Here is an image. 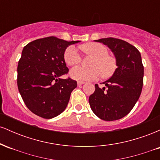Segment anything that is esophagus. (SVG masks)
Returning a JSON list of instances; mask_svg holds the SVG:
<instances>
[{"mask_svg":"<svg viewBox=\"0 0 160 160\" xmlns=\"http://www.w3.org/2000/svg\"><path fill=\"white\" fill-rule=\"evenodd\" d=\"M83 83H84V82H82V81H78V86L82 85V84H83Z\"/></svg>","mask_w":160,"mask_h":160,"instance_id":"obj_1","label":"esophagus"}]
</instances>
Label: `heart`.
I'll return each mask as SVG.
<instances>
[{
	"label": "heart",
	"instance_id": "obj_1",
	"mask_svg": "<svg viewBox=\"0 0 160 160\" xmlns=\"http://www.w3.org/2000/svg\"><path fill=\"white\" fill-rule=\"evenodd\" d=\"M81 49L84 52L96 57L92 66L93 68H86L81 66H76L70 71V76L80 81L92 80L98 78L102 71L104 76H109L116 68V62L113 57L108 56V49L105 46L99 43H89L83 45ZM65 61L68 65H76L80 63L82 55L78 47L70 46L66 49L64 55Z\"/></svg>",
	"mask_w": 160,
	"mask_h": 160
}]
</instances>
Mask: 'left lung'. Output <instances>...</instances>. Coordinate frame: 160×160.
I'll list each match as a JSON object with an SVG mask.
<instances>
[{"instance_id":"1","label":"left lung","mask_w":160,"mask_h":160,"mask_svg":"<svg viewBox=\"0 0 160 160\" xmlns=\"http://www.w3.org/2000/svg\"><path fill=\"white\" fill-rule=\"evenodd\" d=\"M108 46L114 54L117 68L112 77L89 98L92 111L106 121L120 120L132 111L141 93L144 66L141 53L128 42L113 38L95 40Z\"/></svg>"}]
</instances>
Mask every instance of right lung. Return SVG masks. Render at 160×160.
<instances>
[{
  "instance_id": "right-lung-1",
  "label": "right lung",
  "mask_w": 160,
  "mask_h": 160,
  "mask_svg": "<svg viewBox=\"0 0 160 160\" xmlns=\"http://www.w3.org/2000/svg\"><path fill=\"white\" fill-rule=\"evenodd\" d=\"M79 42L48 37L30 42L23 48L17 68L18 89L34 114L52 119L65 110L77 81L60 78L68 72L64 54L68 46Z\"/></svg>"
}]
</instances>
